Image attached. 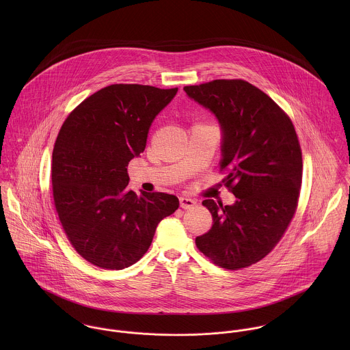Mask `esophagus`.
<instances>
[{"label":"esophagus","mask_w":350,"mask_h":350,"mask_svg":"<svg viewBox=\"0 0 350 350\" xmlns=\"http://www.w3.org/2000/svg\"><path fill=\"white\" fill-rule=\"evenodd\" d=\"M179 203H180L182 208H191V207H194L197 204V200L187 198V197H180L179 198Z\"/></svg>","instance_id":"34e87169"}]
</instances>
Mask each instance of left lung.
<instances>
[{"label": "left lung", "instance_id": "obj_1", "mask_svg": "<svg viewBox=\"0 0 350 350\" xmlns=\"http://www.w3.org/2000/svg\"><path fill=\"white\" fill-rule=\"evenodd\" d=\"M185 92L219 121L222 182L237 198L232 206L202 202L213 226L196 239L197 248L221 268H247L276 247L298 207L303 163L294 124L243 79H215Z\"/></svg>", "mask_w": 350, "mask_h": 350}]
</instances>
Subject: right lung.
<instances>
[{
	"label": "right lung",
	"mask_w": 350,
	"mask_h": 350,
	"mask_svg": "<svg viewBox=\"0 0 350 350\" xmlns=\"http://www.w3.org/2000/svg\"><path fill=\"white\" fill-rule=\"evenodd\" d=\"M178 92L116 83L81 102L56 137L51 182L63 230L85 260L124 269L148 250L157 224L179 200L164 193L137 196L128 164L143 153L150 124Z\"/></svg>",
	"instance_id": "obj_1"
}]
</instances>
